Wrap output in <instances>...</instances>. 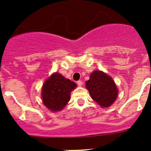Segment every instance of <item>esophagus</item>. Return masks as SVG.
Wrapping results in <instances>:
<instances>
[{"label": "esophagus", "instance_id": "1", "mask_svg": "<svg viewBox=\"0 0 151 151\" xmlns=\"http://www.w3.org/2000/svg\"><path fill=\"white\" fill-rule=\"evenodd\" d=\"M77 85H78V86H82L83 85V82L81 81V80H79V81H77Z\"/></svg>", "mask_w": 151, "mask_h": 151}]
</instances>
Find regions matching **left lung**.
<instances>
[{
    "label": "left lung",
    "mask_w": 151,
    "mask_h": 151,
    "mask_svg": "<svg viewBox=\"0 0 151 151\" xmlns=\"http://www.w3.org/2000/svg\"><path fill=\"white\" fill-rule=\"evenodd\" d=\"M91 98L101 106H111L117 99L118 90L110 76L101 71H93L85 83Z\"/></svg>",
    "instance_id": "8db88e82"
}]
</instances>
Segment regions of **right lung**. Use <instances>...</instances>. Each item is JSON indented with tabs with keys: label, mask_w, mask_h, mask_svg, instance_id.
Wrapping results in <instances>:
<instances>
[{
	"label": "right lung",
	"mask_w": 151,
	"mask_h": 151,
	"mask_svg": "<svg viewBox=\"0 0 151 151\" xmlns=\"http://www.w3.org/2000/svg\"><path fill=\"white\" fill-rule=\"evenodd\" d=\"M77 84L65 78L59 73H55L45 82L42 89L44 104L52 112L63 109L70 100V94Z\"/></svg>",
	"instance_id": "obj_1"
}]
</instances>
